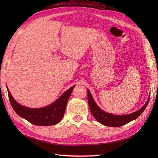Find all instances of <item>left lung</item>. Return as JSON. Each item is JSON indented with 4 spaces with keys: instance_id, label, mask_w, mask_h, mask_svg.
<instances>
[{
    "instance_id": "8db88e82",
    "label": "left lung",
    "mask_w": 158,
    "mask_h": 158,
    "mask_svg": "<svg viewBox=\"0 0 158 158\" xmlns=\"http://www.w3.org/2000/svg\"><path fill=\"white\" fill-rule=\"evenodd\" d=\"M149 97L150 96H149V98L147 99V101L145 104V105L141 109L136 110V112L128 114V115H113L112 113H106L102 109H100L99 106L96 104L89 89H88V100L90 112L98 122L103 124L104 126L109 127L122 126L138 118L145 110L147 105H148Z\"/></svg>"
}]
</instances>
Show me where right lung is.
<instances>
[{"mask_svg":"<svg viewBox=\"0 0 158 158\" xmlns=\"http://www.w3.org/2000/svg\"><path fill=\"white\" fill-rule=\"evenodd\" d=\"M75 85L64 92L55 102L43 108L33 109L22 106L17 102L8 89L9 101L13 110L18 115L36 126H48L58 123L64 114L66 104Z\"/></svg>","mask_w":158,"mask_h":158,"instance_id":"add662e5","label":"right lung"}]
</instances>
